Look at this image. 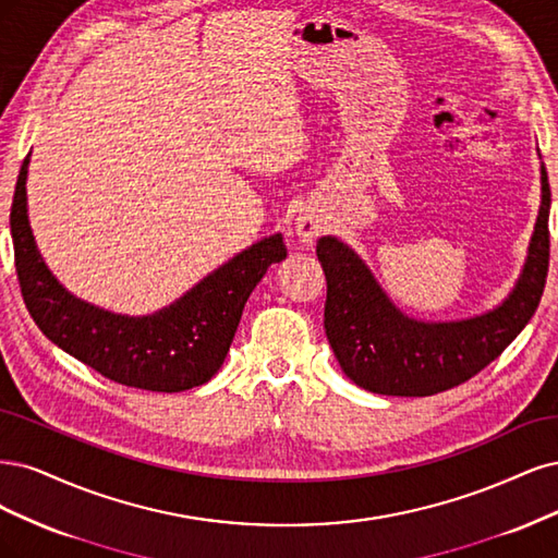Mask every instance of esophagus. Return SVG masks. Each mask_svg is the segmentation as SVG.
I'll list each match as a JSON object with an SVG mask.
<instances>
[{"label": "esophagus", "instance_id": "1", "mask_svg": "<svg viewBox=\"0 0 558 558\" xmlns=\"http://www.w3.org/2000/svg\"><path fill=\"white\" fill-rule=\"evenodd\" d=\"M296 231H299V239L303 243H313L322 233V222L313 213H301L296 218Z\"/></svg>", "mask_w": 558, "mask_h": 558}]
</instances>
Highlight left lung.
Masks as SVG:
<instances>
[{
  "label": "left lung",
  "instance_id": "obj_1",
  "mask_svg": "<svg viewBox=\"0 0 558 558\" xmlns=\"http://www.w3.org/2000/svg\"><path fill=\"white\" fill-rule=\"evenodd\" d=\"M549 204L543 167L541 215L517 287L492 313L461 322L426 325L405 317L345 243L319 239L317 259L327 276L325 331L343 373L356 387L385 397H434L489 366L529 325L543 299Z\"/></svg>",
  "mask_w": 558,
  "mask_h": 558
}]
</instances>
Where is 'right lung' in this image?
I'll return each mask as SVG.
<instances>
[{
  "label": "right lung",
  "instance_id": "1",
  "mask_svg": "<svg viewBox=\"0 0 558 558\" xmlns=\"http://www.w3.org/2000/svg\"><path fill=\"white\" fill-rule=\"evenodd\" d=\"M27 165L29 155L17 173L11 236L23 301L44 336L124 387L171 393L208 383L225 362L247 296L266 268L287 257L280 233L243 250L155 315L99 311L71 296L39 255L27 220Z\"/></svg>",
  "mask_w": 558,
  "mask_h": 558
}]
</instances>
